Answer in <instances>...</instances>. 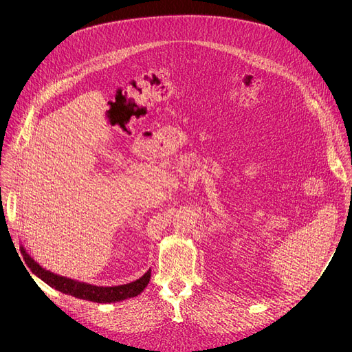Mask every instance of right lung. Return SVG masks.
<instances>
[{
  "mask_svg": "<svg viewBox=\"0 0 352 352\" xmlns=\"http://www.w3.org/2000/svg\"><path fill=\"white\" fill-rule=\"evenodd\" d=\"M21 254L25 260V264L31 270L34 275L38 276L45 284L55 288L57 291L72 295V297L92 301V302H100V304H111V302H118L128 298H134L140 295L145 287L150 283L151 278V270H148L141 278L128 283L124 285H114V287H101V285H92L88 283H81L77 280L67 278V276L54 274L45 268H43L38 263L34 261V258L27 252V250L21 245Z\"/></svg>",
  "mask_w": 352,
  "mask_h": 352,
  "instance_id": "add662e5",
  "label": "right lung"
}]
</instances>
